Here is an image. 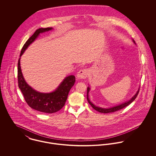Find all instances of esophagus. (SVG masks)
Returning a JSON list of instances; mask_svg holds the SVG:
<instances>
[{
  "label": "esophagus",
  "instance_id": "1",
  "mask_svg": "<svg viewBox=\"0 0 156 156\" xmlns=\"http://www.w3.org/2000/svg\"><path fill=\"white\" fill-rule=\"evenodd\" d=\"M88 73V71L87 69H81L77 74V76H76L77 79H79V80L83 79H86L87 77Z\"/></svg>",
  "mask_w": 156,
  "mask_h": 156
}]
</instances>
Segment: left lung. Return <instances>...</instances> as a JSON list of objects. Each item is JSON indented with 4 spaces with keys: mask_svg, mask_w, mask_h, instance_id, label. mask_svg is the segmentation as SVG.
Returning a JSON list of instances; mask_svg holds the SVG:
<instances>
[{
    "mask_svg": "<svg viewBox=\"0 0 156 156\" xmlns=\"http://www.w3.org/2000/svg\"><path fill=\"white\" fill-rule=\"evenodd\" d=\"M133 40V42L134 43L136 44L135 43V41L134 40ZM89 90H90V87H88L87 88V100L88 101V103H89V105L92 106V108H94L95 111H97L99 112H101V113H111V112H114L117 111H119L120 109H122V108L127 106L128 105H129L130 103H132L134 100H135V98L137 97V95H138V93L139 92V88L138 90H137L136 93L131 98V99H130L129 100L124 102V103H122L119 105H117V106H113V107H111V108H100V107H98L97 106H95V105H94L89 100Z\"/></svg>",
    "mask_w": 156,
    "mask_h": 156,
    "instance_id": "8db88e82",
    "label": "left lung"
}]
</instances>
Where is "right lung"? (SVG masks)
<instances>
[{"label":"right lung","instance_id":"add662e5","mask_svg":"<svg viewBox=\"0 0 156 156\" xmlns=\"http://www.w3.org/2000/svg\"><path fill=\"white\" fill-rule=\"evenodd\" d=\"M52 27L40 28L28 39L23 47L20 57L27 47L40 35V34L52 30ZM76 81L75 76L70 75L66 77L54 91L49 93L38 92L33 89L26 82L23 76L20 67V58L18 61V83L25 101L33 109L47 113H53L61 110L66 102L68 93Z\"/></svg>","mask_w":156,"mask_h":156}]
</instances>
